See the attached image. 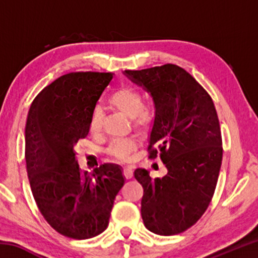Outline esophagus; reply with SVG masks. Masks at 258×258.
Listing matches in <instances>:
<instances>
[{"label":"esophagus","instance_id":"1","mask_svg":"<svg viewBox=\"0 0 258 258\" xmlns=\"http://www.w3.org/2000/svg\"><path fill=\"white\" fill-rule=\"evenodd\" d=\"M123 174H124V176H125L126 180H130V178H132L133 177V169H132V167L124 168Z\"/></svg>","mask_w":258,"mask_h":258}]
</instances>
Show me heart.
I'll return each instance as SVG.
<instances>
[{
  "label": "heart",
  "mask_w": 258,
  "mask_h": 258,
  "mask_svg": "<svg viewBox=\"0 0 258 258\" xmlns=\"http://www.w3.org/2000/svg\"><path fill=\"white\" fill-rule=\"evenodd\" d=\"M108 103L112 109L132 118L134 127L148 130L157 118V107L154 102H145L143 94L137 87L121 85L112 91L108 97ZM89 130L92 135H100L103 130V112L94 108L89 118ZM139 147V139L131 137L116 139L109 145L108 154L118 160H130Z\"/></svg>",
  "instance_id": "obj_1"
}]
</instances>
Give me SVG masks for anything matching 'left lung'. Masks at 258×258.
<instances>
[{
  "label": "left lung",
  "mask_w": 258,
  "mask_h": 258,
  "mask_svg": "<svg viewBox=\"0 0 258 258\" xmlns=\"http://www.w3.org/2000/svg\"><path fill=\"white\" fill-rule=\"evenodd\" d=\"M125 75L154 99L157 118L148 158L159 155L167 168L161 178L135 169L134 177L143 187V223L160 235L184 232L206 212L220 174L223 147L215 106L196 78L176 64L128 69Z\"/></svg>",
  "instance_id": "left-lung-1"
}]
</instances>
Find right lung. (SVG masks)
Segmentation results:
<instances>
[{"label":"right lung","mask_w":258,"mask_h":258,"mask_svg":"<svg viewBox=\"0 0 258 258\" xmlns=\"http://www.w3.org/2000/svg\"><path fill=\"white\" fill-rule=\"evenodd\" d=\"M111 73L76 72L44 87L30 104L25 127V158L33 197L56 232L89 239L107 229L117 194L124 185L119 166L103 164L83 172L78 140L89 134V118Z\"/></svg>","instance_id":"right-lung-1"}]
</instances>
